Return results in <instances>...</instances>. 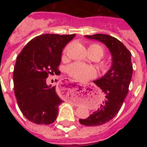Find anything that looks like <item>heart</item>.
I'll return each instance as SVG.
<instances>
[{
    "label": "heart",
    "mask_w": 147,
    "mask_h": 147,
    "mask_svg": "<svg viewBox=\"0 0 147 147\" xmlns=\"http://www.w3.org/2000/svg\"><path fill=\"white\" fill-rule=\"evenodd\" d=\"M67 49L64 50V53L66 52ZM90 54L96 56L97 59H99L105 55V50L102 45L96 43H93L89 46ZM100 67L102 72L106 73L110 70V65L108 62L102 61L100 62ZM67 73L70 76L74 77L79 81H86L91 78H93L96 75V71L92 66L82 64L81 62H74L67 67Z\"/></svg>",
    "instance_id": "obj_1"
}]
</instances>
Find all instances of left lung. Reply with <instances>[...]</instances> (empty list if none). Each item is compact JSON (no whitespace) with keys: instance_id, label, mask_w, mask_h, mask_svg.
<instances>
[{"instance_id":"1","label":"left lung","mask_w":147,"mask_h":147,"mask_svg":"<svg viewBox=\"0 0 147 147\" xmlns=\"http://www.w3.org/2000/svg\"><path fill=\"white\" fill-rule=\"evenodd\" d=\"M85 37L103 42L112 54V66L107 73L93 82L102 89L105 98L99 107L80 123L98 126L112 120L120 110L129 91L132 75L131 53L118 39L104 34L85 35Z\"/></svg>"}]
</instances>
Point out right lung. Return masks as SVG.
Instances as JSON below:
<instances>
[{"label":"right lung","instance_id":"obj_1","mask_svg":"<svg viewBox=\"0 0 147 147\" xmlns=\"http://www.w3.org/2000/svg\"><path fill=\"white\" fill-rule=\"evenodd\" d=\"M76 36L44 34L32 39L18 54L13 80L18 107L30 121L50 124L62 102L55 87L48 85L49 74L59 75L62 49Z\"/></svg>","mask_w":147,"mask_h":147}]
</instances>
